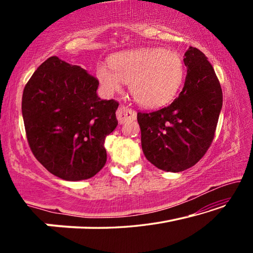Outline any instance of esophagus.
I'll list each match as a JSON object with an SVG mask.
<instances>
[{
	"instance_id": "esophagus-1",
	"label": "esophagus",
	"mask_w": 253,
	"mask_h": 253,
	"mask_svg": "<svg viewBox=\"0 0 253 253\" xmlns=\"http://www.w3.org/2000/svg\"><path fill=\"white\" fill-rule=\"evenodd\" d=\"M116 115L119 124H124L128 121H135L136 119V111L124 105L119 106V108L116 111Z\"/></svg>"
}]
</instances>
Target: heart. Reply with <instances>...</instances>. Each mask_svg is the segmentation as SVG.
Segmentation results:
<instances>
[{"instance_id": "1", "label": "heart", "mask_w": 253, "mask_h": 253, "mask_svg": "<svg viewBox=\"0 0 253 253\" xmlns=\"http://www.w3.org/2000/svg\"><path fill=\"white\" fill-rule=\"evenodd\" d=\"M109 67H97V78L108 93L119 92L129 84L134 99L144 107L157 108L172 101L185 78L181 55L163 48H144L117 53Z\"/></svg>"}]
</instances>
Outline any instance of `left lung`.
<instances>
[{"label": "left lung", "instance_id": "8db88e82", "mask_svg": "<svg viewBox=\"0 0 253 253\" xmlns=\"http://www.w3.org/2000/svg\"><path fill=\"white\" fill-rule=\"evenodd\" d=\"M182 91L172 104L137 114L145 157L157 169L182 172L194 166L213 142L223 95L211 63L199 49L184 53Z\"/></svg>", "mask_w": 253, "mask_h": 253}]
</instances>
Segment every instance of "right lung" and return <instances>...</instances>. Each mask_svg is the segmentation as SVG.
<instances>
[{"mask_svg": "<svg viewBox=\"0 0 253 253\" xmlns=\"http://www.w3.org/2000/svg\"><path fill=\"white\" fill-rule=\"evenodd\" d=\"M99 81L50 57L25 84L22 115L34 157L66 181L87 179L107 161L105 139L118 125L119 102L97 96Z\"/></svg>", "mask_w": 253, "mask_h": 253, "instance_id": "add662e5", "label": "right lung"}]
</instances>
